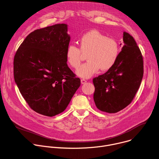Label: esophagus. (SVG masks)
Segmentation results:
<instances>
[{"mask_svg":"<svg viewBox=\"0 0 159 159\" xmlns=\"http://www.w3.org/2000/svg\"><path fill=\"white\" fill-rule=\"evenodd\" d=\"M81 84H85L86 83V81L84 79H81Z\"/></svg>","mask_w":159,"mask_h":159,"instance_id":"1","label":"esophagus"}]
</instances>
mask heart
Masks as SVG:
<instances>
[{"label": "heart", "instance_id": "1", "mask_svg": "<svg viewBox=\"0 0 159 159\" xmlns=\"http://www.w3.org/2000/svg\"><path fill=\"white\" fill-rule=\"evenodd\" d=\"M80 49L73 45L68 46L66 61L70 66L78 68L81 64L82 53L87 54L88 61L77 70L76 75L83 78H89L102 69H111L116 62L119 48L117 42L97 30H91L83 34L78 39Z\"/></svg>", "mask_w": 159, "mask_h": 159}]
</instances>
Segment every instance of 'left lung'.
Wrapping results in <instances>:
<instances>
[{
	"label": "left lung",
	"instance_id": "left-lung-1",
	"mask_svg": "<svg viewBox=\"0 0 159 159\" xmlns=\"http://www.w3.org/2000/svg\"><path fill=\"white\" fill-rule=\"evenodd\" d=\"M123 40L124 45L113 66L93 80L94 103L109 113H116L132 102L143 75V57L134 38L123 32Z\"/></svg>",
	"mask_w": 159,
	"mask_h": 159
}]
</instances>
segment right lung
<instances>
[{
    "label": "right lung",
    "mask_w": 159,
    "mask_h": 159,
    "mask_svg": "<svg viewBox=\"0 0 159 159\" xmlns=\"http://www.w3.org/2000/svg\"><path fill=\"white\" fill-rule=\"evenodd\" d=\"M68 25L58 24L30 33L14 59L15 82L29 106L48 116L67 108L81 81L67 65Z\"/></svg>",
    "instance_id": "1"
}]
</instances>
